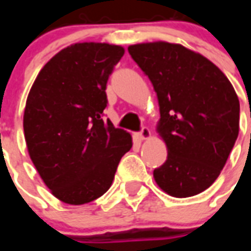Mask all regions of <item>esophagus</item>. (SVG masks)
I'll return each mask as SVG.
<instances>
[{"mask_svg": "<svg viewBox=\"0 0 251 251\" xmlns=\"http://www.w3.org/2000/svg\"><path fill=\"white\" fill-rule=\"evenodd\" d=\"M150 135H151V130L149 127H142V130L137 134V137L141 139V141H145V139H149Z\"/></svg>", "mask_w": 251, "mask_h": 251, "instance_id": "obj_1", "label": "esophagus"}]
</instances>
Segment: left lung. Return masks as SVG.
I'll list each match as a JSON object with an SVG mask.
<instances>
[{"label": "left lung", "instance_id": "left-lung-1", "mask_svg": "<svg viewBox=\"0 0 251 251\" xmlns=\"http://www.w3.org/2000/svg\"><path fill=\"white\" fill-rule=\"evenodd\" d=\"M130 56L157 95L156 131L168 157L153 171L161 190L176 198L215 182L240 129V101L224 73L199 53L167 41L130 45Z\"/></svg>", "mask_w": 251, "mask_h": 251}]
</instances>
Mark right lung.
<instances>
[{"instance_id": "add662e5", "label": "right lung", "mask_w": 251, "mask_h": 251, "mask_svg": "<svg viewBox=\"0 0 251 251\" xmlns=\"http://www.w3.org/2000/svg\"><path fill=\"white\" fill-rule=\"evenodd\" d=\"M121 45L76 43L37 74L25 101L29 157L61 202L79 206L101 197L133 146L127 131L102 120L106 82L124 56Z\"/></svg>"}]
</instances>
